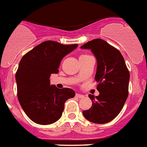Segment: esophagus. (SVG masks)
I'll list each match as a JSON object with an SVG mask.
<instances>
[{"label":"esophagus","mask_w":147,"mask_h":147,"mask_svg":"<svg viewBox=\"0 0 147 147\" xmlns=\"http://www.w3.org/2000/svg\"><path fill=\"white\" fill-rule=\"evenodd\" d=\"M76 97H77V98H82L84 96L83 95V94H76Z\"/></svg>","instance_id":"obj_1"}]
</instances>
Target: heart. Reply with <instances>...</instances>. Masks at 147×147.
<instances>
[{"mask_svg":"<svg viewBox=\"0 0 147 147\" xmlns=\"http://www.w3.org/2000/svg\"><path fill=\"white\" fill-rule=\"evenodd\" d=\"M88 57V55H82V56H80V57Z\"/></svg>","mask_w":147,"mask_h":147,"instance_id":"1","label":"heart"}]
</instances>
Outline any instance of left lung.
<instances>
[{
  "mask_svg": "<svg viewBox=\"0 0 147 147\" xmlns=\"http://www.w3.org/2000/svg\"><path fill=\"white\" fill-rule=\"evenodd\" d=\"M90 49L97 59L95 80L99 95L89 94L92 101L90 109L83 111L86 119L94 123L111 122L119 114L129 94V72L124 58L117 49L101 38L80 46Z\"/></svg>",
  "mask_w": 147,
  "mask_h": 147,
  "instance_id": "left-lung-1",
  "label": "left lung"
}]
</instances>
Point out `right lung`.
Returning a JSON list of instances; mask_svg holds the SVG:
<instances>
[{"label": "right lung", "mask_w": 147, "mask_h": 147, "mask_svg": "<svg viewBox=\"0 0 147 147\" xmlns=\"http://www.w3.org/2000/svg\"><path fill=\"white\" fill-rule=\"evenodd\" d=\"M78 46L46 41L21 59L15 74L18 98L32 122L39 125L57 122L62 116L65 101L75 96L73 89L50 85L49 78L52 74L59 72L63 58Z\"/></svg>", "instance_id": "right-lung-1"}]
</instances>
